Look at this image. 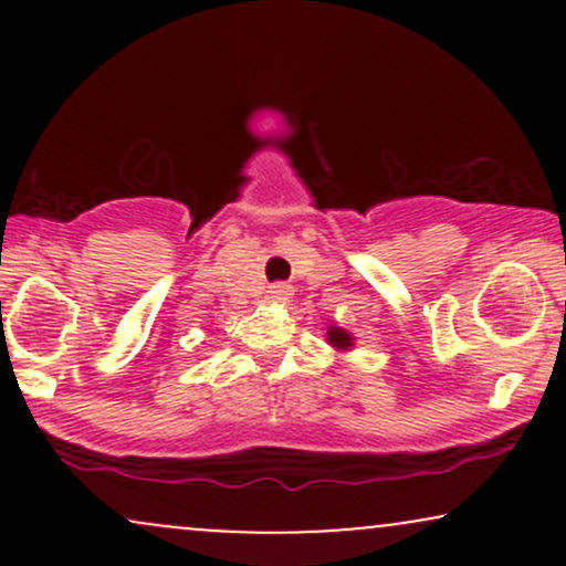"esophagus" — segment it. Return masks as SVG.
I'll return each mask as SVG.
<instances>
[{"label": "esophagus", "instance_id": "34e87169", "mask_svg": "<svg viewBox=\"0 0 566 566\" xmlns=\"http://www.w3.org/2000/svg\"><path fill=\"white\" fill-rule=\"evenodd\" d=\"M290 295H292V287L284 282H276L269 287V301H287Z\"/></svg>", "mask_w": 566, "mask_h": 566}]
</instances>
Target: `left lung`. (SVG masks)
Instances as JSON below:
<instances>
[{"mask_svg": "<svg viewBox=\"0 0 566 566\" xmlns=\"http://www.w3.org/2000/svg\"><path fill=\"white\" fill-rule=\"evenodd\" d=\"M327 343L333 346L335 350H348L350 346H354V337H350L346 329L340 327H329L327 329Z\"/></svg>", "mask_w": 566, "mask_h": 566, "instance_id": "obj_1", "label": "left lung"}]
</instances>
